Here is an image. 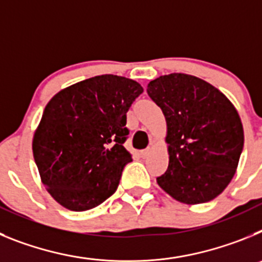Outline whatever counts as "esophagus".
Wrapping results in <instances>:
<instances>
[{
	"mask_svg": "<svg viewBox=\"0 0 262 262\" xmlns=\"http://www.w3.org/2000/svg\"><path fill=\"white\" fill-rule=\"evenodd\" d=\"M149 154H151V147H148V148H145V149H143V151H140L142 157H148L149 156Z\"/></svg>",
	"mask_w": 262,
	"mask_h": 262,
	"instance_id": "obj_1",
	"label": "esophagus"
}]
</instances>
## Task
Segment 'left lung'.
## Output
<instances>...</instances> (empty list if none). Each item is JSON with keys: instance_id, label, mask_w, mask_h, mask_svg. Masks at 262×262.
<instances>
[{"instance_id": "obj_1", "label": "left lung", "mask_w": 262, "mask_h": 262, "mask_svg": "<svg viewBox=\"0 0 262 262\" xmlns=\"http://www.w3.org/2000/svg\"><path fill=\"white\" fill-rule=\"evenodd\" d=\"M147 93L168 126L169 165L157 184L186 205L214 200L232 180L244 145L236 108L211 84L184 73L160 76Z\"/></svg>"}]
</instances>
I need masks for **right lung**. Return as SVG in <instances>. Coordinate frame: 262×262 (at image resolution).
I'll return each instance as SVG.
<instances>
[{
  "instance_id": "right-lung-1",
  "label": "right lung",
  "mask_w": 262,
  "mask_h": 262,
  "mask_svg": "<svg viewBox=\"0 0 262 262\" xmlns=\"http://www.w3.org/2000/svg\"><path fill=\"white\" fill-rule=\"evenodd\" d=\"M143 93L136 81L114 75L61 90L46 106L32 140L48 193L72 211L105 202L133 157L124 148L127 111Z\"/></svg>"
}]
</instances>
